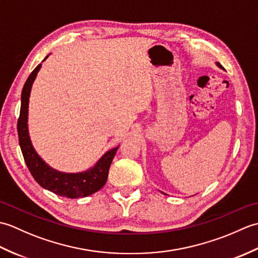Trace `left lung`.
Listing matches in <instances>:
<instances>
[{
    "label": "left lung",
    "instance_id": "left-lung-1",
    "mask_svg": "<svg viewBox=\"0 0 258 258\" xmlns=\"http://www.w3.org/2000/svg\"><path fill=\"white\" fill-rule=\"evenodd\" d=\"M218 67H221V64H218ZM222 68V67H221Z\"/></svg>",
    "mask_w": 258,
    "mask_h": 258
}]
</instances>
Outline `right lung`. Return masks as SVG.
Returning a JSON list of instances; mask_svg holds the SVG:
<instances>
[{
	"label": "right lung",
	"instance_id": "add662e5",
	"mask_svg": "<svg viewBox=\"0 0 258 258\" xmlns=\"http://www.w3.org/2000/svg\"><path fill=\"white\" fill-rule=\"evenodd\" d=\"M41 68V64L33 70V72L27 78L25 84L22 90L21 96V109L18 119V134L19 143L21 146L22 154H23L26 166L29 168L32 176L43 188L53 191L54 194L68 197V199H79V197L89 196L101 189L107 180L108 169L111 166L113 158L118 149L108 151L104 155L94 168L85 173L79 174H65L54 171L53 168L47 166L41 160L33 149L27 131V107H29V97L31 87L35 76Z\"/></svg>",
	"mask_w": 258,
	"mask_h": 258
}]
</instances>
